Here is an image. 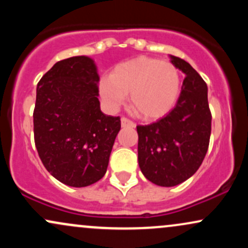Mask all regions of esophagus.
<instances>
[{
  "mask_svg": "<svg viewBox=\"0 0 248 248\" xmlns=\"http://www.w3.org/2000/svg\"><path fill=\"white\" fill-rule=\"evenodd\" d=\"M121 126L122 127H132V128H134V127H135V124H134L132 120H129V119L122 118L121 119Z\"/></svg>",
  "mask_w": 248,
  "mask_h": 248,
  "instance_id": "obj_1",
  "label": "esophagus"
}]
</instances>
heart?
Here are the masks:
<instances>
[{
  "label": "heart",
  "mask_w": 248,
  "mask_h": 248,
  "mask_svg": "<svg viewBox=\"0 0 248 248\" xmlns=\"http://www.w3.org/2000/svg\"><path fill=\"white\" fill-rule=\"evenodd\" d=\"M181 75L175 65L149 57H136L118 64L99 82L101 98L115 109L129 94L130 107L146 120L162 118L177 102Z\"/></svg>",
  "instance_id": "heart-1"
}]
</instances>
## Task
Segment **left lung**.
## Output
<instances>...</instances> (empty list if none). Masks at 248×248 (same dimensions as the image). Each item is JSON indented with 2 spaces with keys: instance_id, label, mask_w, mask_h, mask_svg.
Masks as SVG:
<instances>
[{
  "instance_id": "8db88e82",
  "label": "left lung",
  "mask_w": 248,
  "mask_h": 248,
  "mask_svg": "<svg viewBox=\"0 0 248 248\" xmlns=\"http://www.w3.org/2000/svg\"><path fill=\"white\" fill-rule=\"evenodd\" d=\"M186 75L176 106L166 116L138 126L139 166L148 181L160 186L183 183L198 170L211 135L207 86L189 62L170 56Z\"/></svg>"
}]
</instances>
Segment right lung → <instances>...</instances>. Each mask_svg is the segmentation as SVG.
Segmentation results:
<instances>
[{"instance_id": "1", "label": "right lung", "mask_w": 248, "mask_h": 248, "mask_svg": "<svg viewBox=\"0 0 248 248\" xmlns=\"http://www.w3.org/2000/svg\"><path fill=\"white\" fill-rule=\"evenodd\" d=\"M94 61L77 56L57 62L37 84L33 134L39 157L56 179L88 186L107 171L121 128L101 112Z\"/></svg>"}]
</instances>
